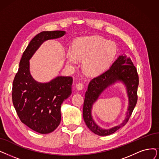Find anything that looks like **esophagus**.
Returning <instances> with one entry per match:
<instances>
[{"mask_svg":"<svg viewBox=\"0 0 159 159\" xmlns=\"http://www.w3.org/2000/svg\"><path fill=\"white\" fill-rule=\"evenodd\" d=\"M75 87H76V89H77V90H78V91H81L84 88V84H81V83H79L78 84H76Z\"/></svg>","mask_w":159,"mask_h":159,"instance_id":"obj_1","label":"esophagus"}]
</instances>
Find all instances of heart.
I'll return each instance as SVG.
<instances>
[{"label":"heart","instance_id":"obj_1","mask_svg":"<svg viewBox=\"0 0 159 159\" xmlns=\"http://www.w3.org/2000/svg\"><path fill=\"white\" fill-rule=\"evenodd\" d=\"M117 53V46L98 36L81 37L73 44V49H68L66 53L68 64L75 66L78 59L82 60V67L89 75L103 72L113 62Z\"/></svg>","mask_w":159,"mask_h":159}]
</instances>
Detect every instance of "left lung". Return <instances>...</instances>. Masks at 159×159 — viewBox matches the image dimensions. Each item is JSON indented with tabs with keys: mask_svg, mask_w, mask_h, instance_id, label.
<instances>
[{
	"mask_svg": "<svg viewBox=\"0 0 159 159\" xmlns=\"http://www.w3.org/2000/svg\"><path fill=\"white\" fill-rule=\"evenodd\" d=\"M119 82L125 85L128 97L129 104L126 116L122 123L119 125L108 129H103L94 121L92 116V106L106 88ZM138 84L139 78L137 70L131 59L125 54L119 55L107 70L93 78L89 84L87 91L85 93L83 109V117L87 127L95 134L107 136L123 126L128 122L136 105Z\"/></svg>",
	"mask_w": 159,
	"mask_h": 159,
	"instance_id": "left-lung-1",
	"label": "left lung"
}]
</instances>
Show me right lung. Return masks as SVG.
<instances>
[{"label":"right lung","instance_id":"obj_1","mask_svg":"<svg viewBox=\"0 0 159 159\" xmlns=\"http://www.w3.org/2000/svg\"><path fill=\"white\" fill-rule=\"evenodd\" d=\"M65 31H42L29 42L23 53L12 87V101L21 122L40 134L55 130L61 120V107L72 93V78L58 75L46 83L36 81L29 61L42 44L59 39Z\"/></svg>","mask_w":159,"mask_h":159}]
</instances>
